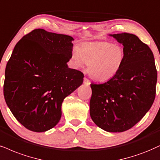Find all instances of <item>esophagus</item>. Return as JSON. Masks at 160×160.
<instances>
[{"instance_id":"1","label":"esophagus","mask_w":160,"mask_h":160,"mask_svg":"<svg viewBox=\"0 0 160 160\" xmlns=\"http://www.w3.org/2000/svg\"><path fill=\"white\" fill-rule=\"evenodd\" d=\"M84 84H86V85H90V82L87 78H84Z\"/></svg>"}]
</instances>
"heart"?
Listing matches in <instances>:
<instances>
[{
    "label": "heart",
    "mask_w": 160,
    "mask_h": 160,
    "mask_svg": "<svg viewBox=\"0 0 160 160\" xmlns=\"http://www.w3.org/2000/svg\"><path fill=\"white\" fill-rule=\"evenodd\" d=\"M125 58L123 47L108 41L83 43L75 47L71 62L77 68L88 64V72L92 79L106 82L118 73Z\"/></svg>",
    "instance_id": "b5f03b06"
}]
</instances>
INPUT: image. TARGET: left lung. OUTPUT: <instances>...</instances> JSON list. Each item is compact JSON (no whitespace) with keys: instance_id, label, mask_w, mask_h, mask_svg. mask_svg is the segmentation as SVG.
I'll return each mask as SVG.
<instances>
[{"instance_id":"obj_1","label":"left lung","mask_w":160,"mask_h":160,"mask_svg":"<svg viewBox=\"0 0 160 160\" xmlns=\"http://www.w3.org/2000/svg\"><path fill=\"white\" fill-rule=\"evenodd\" d=\"M122 44L125 58L115 76L104 84H91L90 114L98 127L123 132L142 119L156 96L157 71L147 44L130 33L109 35Z\"/></svg>"}]
</instances>
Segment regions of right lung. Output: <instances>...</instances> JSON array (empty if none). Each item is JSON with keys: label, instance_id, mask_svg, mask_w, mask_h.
<instances>
[{"label": "right lung", "instance_id": "obj_1", "mask_svg": "<svg viewBox=\"0 0 160 160\" xmlns=\"http://www.w3.org/2000/svg\"><path fill=\"white\" fill-rule=\"evenodd\" d=\"M72 41L70 35L37 29L14 48L6 67L3 95L15 119L30 131L55 127L64 99L83 83V73L68 68Z\"/></svg>", "mask_w": 160, "mask_h": 160}]
</instances>
